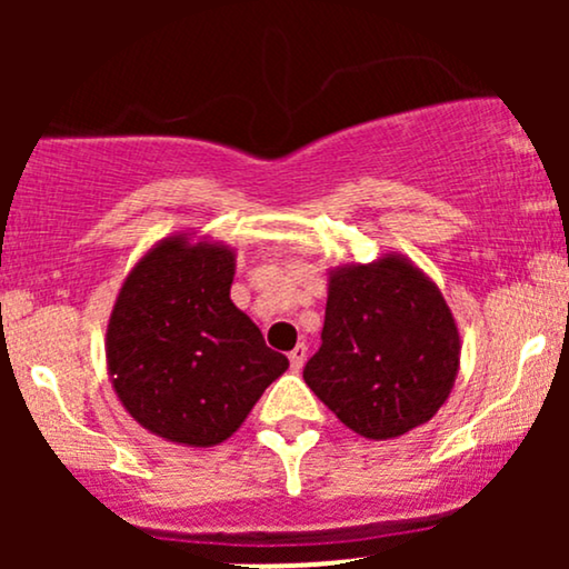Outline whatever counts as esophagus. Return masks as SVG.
Wrapping results in <instances>:
<instances>
[{
    "label": "esophagus",
    "instance_id": "esophagus-1",
    "mask_svg": "<svg viewBox=\"0 0 569 569\" xmlns=\"http://www.w3.org/2000/svg\"><path fill=\"white\" fill-rule=\"evenodd\" d=\"M289 361H291V369L293 371H299L305 367V361H307V348H305V342H299L297 348H293L291 352H289Z\"/></svg>",
    "mask_w": 569,
    "mask_h": 569
}]
</instances>
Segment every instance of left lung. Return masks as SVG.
Masks as SVG:
<instances>
[{
  "label": "left lung",
  "mask_w": 569,
  "mask_h": 569,
  "mask_svg": "<svg viewBox=\"0 0 569 569\" xmlns=\"http://www.w3.org/2000/svg\"><path fill=\"white\" fill-rule=\"evenodd\" d=\"M323 345L305 382L363 439L426 426L452 393L460 331L439 286L403 253L329 270Z\"/></svg>",
  "instance_id": "obj_1"
}]
</instances>
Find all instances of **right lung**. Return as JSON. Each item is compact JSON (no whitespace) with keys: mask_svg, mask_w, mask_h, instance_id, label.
<instances>
[{"mask_svg":"<svg viewBox=\"0 0 569 569\" xmlns=\"http://www.w3.org/2000/svg\"><path fill=\"white\" fill-rule=\"evenodd\" d=\"M234 248L173 232L130 267L107 326L109 380L160 439L217 447L289 369L230 299Z\"/></svg>","mask_w":569,"mask_h":569,"instance_id":"add662e5","label":"right lung"}]
</instances>
